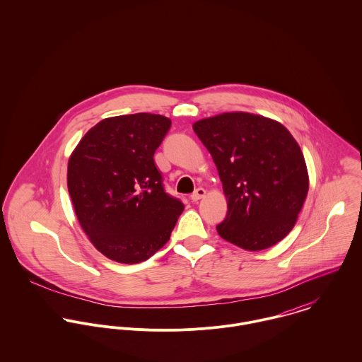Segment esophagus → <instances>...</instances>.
I'll return each mask as SVG.
<instances>
[{
    "mask_svg": "<svg viewBox=\"0 0 362 362\" xmlns=\"http://www.w3.org/2000/svg\"><path fill=\"white\" fill-rule=\"evenodd\" d=\"M205 195H206V191H205L204 188H198V189L191 195V199H192L194 202H198L199 199L205 198Z\"/></svg>",
    "mask_w": 362,
    "mask_h": 362,
    "instance_id": "esophagus-1",
    "label": "esophagus"
}]
</instances>
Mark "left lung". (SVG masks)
I'll return each instance as SVG.
<instances>
[{
	"mask_svg": "<svg viewBox=\"0 0 362 362\" xmlns=\"http://www.w3.org/2000/svg\"><path fill=\"white\" fill-rule=\"evenodd\" d=\"M217 167L227 216L221 238L262 251L296 226L310 177L300 145L279 121L245 111L223 112L192 125Z\"/></svg>",
	"mask_w": 362,
	"mask_h": 362,
	"instance_id": "obj_1",
	"label": "left lung"
}]
</instances>
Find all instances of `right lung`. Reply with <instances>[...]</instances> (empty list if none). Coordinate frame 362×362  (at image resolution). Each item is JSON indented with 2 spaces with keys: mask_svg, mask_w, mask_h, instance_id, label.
Returning a JSON list of instances; mask_svg holds the SVG:
<instances>
[{
  "mask_svg": "<svg viewBox=\"0 0 362 362\" xmlns=\"http://www.w3.org/2000/svg\"><path fill=\"white\" fill-rule=\"evenodd\" d=\"M170 127V118L151 112L104 118L69 156L75 214L105 258L139 263L170 240L184 205L164 192L153 158Z\"/></svg>",
  "mask_w": 362,
  "mask_h": 362,
  "instance_id": "1",
  "label": "right lung"
}]
</instances>
